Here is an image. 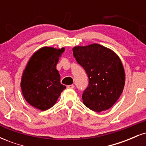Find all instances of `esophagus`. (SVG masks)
Wrapping results in <instances>:
<instances>
[{
  "label": "esophagus",
  "instance_id": "1",
  "mask_svg": "<svg viewBox=\"0 0 146 146\" xmlns=\"http://www.w3.org/2000/svg\"><path fill=\"white\" fill-rule=\"evenodd\" d=\"M67 88H68V89H72V88H74V85H73V84L68 85V86H67Z\"/></svg>",
  "mask_w": 146,
  "mask_h": 146
}]
</instances>
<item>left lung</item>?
Wrapping results in <instances>:
<instances>
[{"instance_id": "obj_1", "label": "left lung", "mask_w": 146, "mask_h": 146, "mask_svg": "<svg viewBox=\"0 0 146 146\" xmlns=\"http://www.w3.org/2000/svg\"><path fill=\"white\" fill-rule=\"evenodd\" d=\"M73 52L89 80L82 95L84 104L98 113L108 110L119 98L125 85V71L119 57L97 43L76 46Z\"/></svg>"}]
</instances>
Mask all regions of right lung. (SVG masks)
Listing matches in <instances>:
<instances>
[{
	"mask_svg": "<svg viewBox=\"0 0 146 146\" xmlns=\"http://www.w3.org/2000/svg\"><path fill=\"white\" fill-rule=\"evenodd\" d=\"M65 48L43 46L31 56L22 75L21 87L24 98L42 111L51 108L66 88L60 83L56 65Z\"/></svg>",
	"mask_w": 146,
	"mask_h": 146,
	"instance_id": "1",
	"label": "right lung"
}]
</instances>
